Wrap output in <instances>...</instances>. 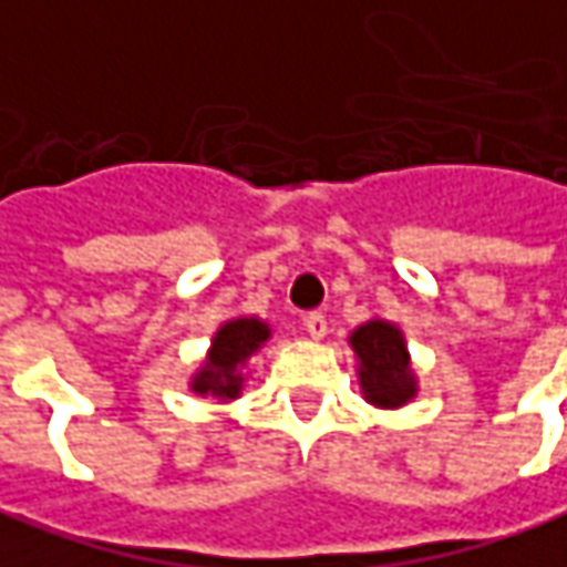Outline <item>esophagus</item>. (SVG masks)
<instances>
[{
  "label": "esophagus",
  "instance_id": "34e87169",
  "mask_svg": "<svg viewBox=\"0 0 567 567\" xmlns=\"http://www.w3.org/2000/svg\"><path fill=\"white\" fill-rule=\"evenodd\" d=\"M303 329L310 332L313 341H319V338H326V332H329V322H326V316L322 313H307L303 316Z\"/></svg>",
  "mask_w": 567,
  "mask_h": 567
}]
</instances>
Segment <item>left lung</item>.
Wrapping results in <instances>:
<instances>
[{"instance_id":"8db88e82","label":"left lung","mask_w":567,"mask_h":567,"mask_svg":"<svg viewBox=\"0 0 567 567\" xmlns=\"http://www.w3.org/2000/svg\"><path fill=\"white\" fill-rule=\"evenodd\" d=\"M350 348L360 360V388L369 403L396 410L415 396V375L410 369V350L394 322L369 319L350 334Z\"/></svg>"}]
</instances>
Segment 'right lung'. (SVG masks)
Masks as SVG:
<instances>
[{"label":"right lung","mask_w":567,"mask_h":567,"mask_svg":"<svg viewBox=\"0 0 567 567\" xmlns=\"http://www.w3.org/2000/svg\"><path fill=\"white\" fill-rule=\"evenodd\" d=\"M269 326L257 316H238L219 326V332L210 341L207 360L192 375V391L202 396H217V400H235L241 394L245 375L241 369L251 360L257 350L269 341Z\"/></svg>","instance_id":"right-lung-1"}]
</instances>
